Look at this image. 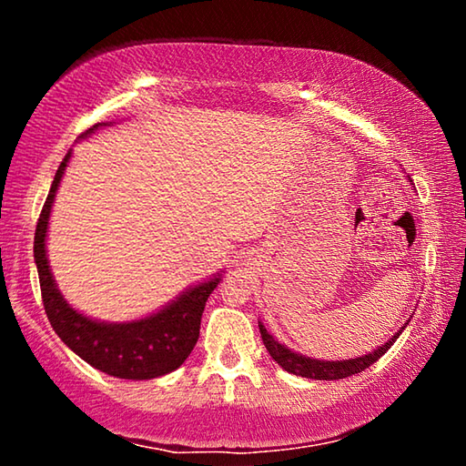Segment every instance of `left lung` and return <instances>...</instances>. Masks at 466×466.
Masks as SVG:
<instances>
[{
  "label": "left lung",
  "instance_id": "obj_1",
  "mask_svg": "<svg viewBox=\"0 0 466 466\" xmlns=\"http://www.w3.org/2000/svg\"><path fill=\"white\" fill-rule=\"evenodd\" d=\"M407 322H405V327H407ZM405 327H400L397 333L392 335L390 341H386L382 347H378V350H374L372 353H368V356H361V358H356V360L327 361V360H312V358L299 356V353L288 350L286 345H281L279 341H275L273 335L267 333V329L263 327V322H258V330H261L263 343L267 347V351L271 353V358L278 361V364L283 370H286V372L296 374V376H302V378H314V380H341V378L364 372L366 368L372 366L374 361L380 360L384 353L390 350V345L397 341L399 335L403 333Z\"/></svg>",
  "mask_w": 466,
  "mask_h": 466
}]
</instances>
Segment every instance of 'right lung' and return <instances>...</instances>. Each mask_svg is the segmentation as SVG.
<instances>
[{
  "mask_svg": "<svg viewBox=\"0 0 466 466\" xmlns=\"http://www.w3.org/2000/svg\"><path fill=\"white\" fill-rule=\"evenodd\" d=\"M98 127H102V123L92 125L88 131L82 133V137L90 136ZM69 157L72 152L66 154L61 167L55 172L51 191L46 195L35 232V263L46 319L61 341L100 372L125 378V380H149V378L168 374L183 364L193 351L199 339L205 302L222 278L216 275L209 281L188 288L162 310L131 322H100L74 310L55 286L45 248L55 193H57Z\"/></svg>",
  "mask_w": 466,
  "mask_h": 466,
  "instance_id": "add662e5",
  "label": "right lung"
}]
</instances>
